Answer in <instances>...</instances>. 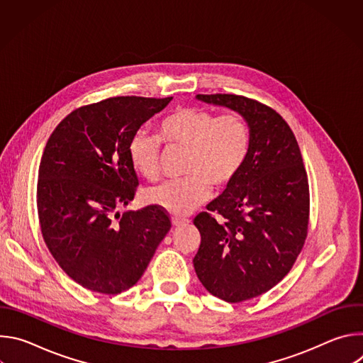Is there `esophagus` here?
Masks as SVG:
<instances>
[{
	"label": "esophagus",
	"instance_id": "esophagus-1",
	"mask_svg": "<svg viewBox=\"0 0 363 363\" xmlns=\"http://www.w3.org/2000/svg\"><path fill=\"white\" fill-rule=\"evenodd\" d=\"M188 223V220H185V218H172V225L174 227H181V225H184V224H186Z\"/></svg>",
	"mask_w": 363,
	"mask_h": 363
}]
</instances>
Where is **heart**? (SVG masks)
Listing matches in <instances>:
<instances>
[{
	"label": "heart",
	"mask_w": 363,
	"mask_h": 363,
	"mask_svg": "<svg viewBox=\"0 0 363 363\" xmlns=\"http://www.w3.org/2000/svg\"><path fill=\"white\" fill-rule=\"evenodd\" d=\"M160 135L136 130L128 143L130 167L142 178L160 177L161 139L167 145L188 149L179 181L146 191L145 201L177 217L189 214L210 198L211 186L227 189L241 174L250 155L251 130L240 113H218L188 106L168 115L160 123Z\"/></svg>",
	"instance_id": "obj_1"
}]
</instances>
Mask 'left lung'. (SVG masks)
Segmentation results:
<instances>
[{
    "mask_svg": "<svg viewBox=\"0 0 363 363\" xmlns=\"http://www.w3.org/2000/svg\"><path fill=\"white\" fill-rule=\"evenodd\" d=\"M196 99L238 112L251 130L241 174L194 218L199 281L213 296L240 303L281 281L300 254L310 210L307 174L294 133L276 111L237 94ZM214 213L222 217L216 220Z\"/></svg>",
    "mask_w": 363,
    "mask_h": 363,
    "instance_id": "1",
    "label": "left lung"
}]
</instances>
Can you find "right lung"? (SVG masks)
<instances>
[{
	"label": "right lung",
	"mask_w": 363,
	"mask_h": 363,
	"mask_svg": "<svg viewBox=\"0 0 363 363\" xmlns=\"http://www.w3.org/2000/svg\"><path fill=\"white\" fill-rule=\"evenodd\" d=\"M171 100L118 96L82 106L47 140L37 182L41 234L63 272L87 290L130 289L171 230L169 217L155 205L116 213L139 184L129 139Z\"/></svg>",
	"instance_id": "1"
}]
</instances>
